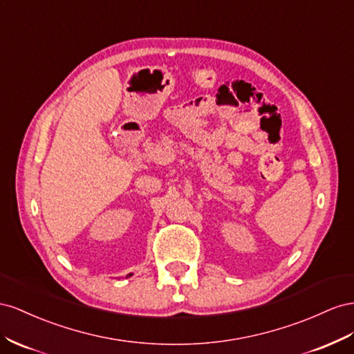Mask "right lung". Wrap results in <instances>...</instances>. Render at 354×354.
<instances>
[{
  "instance_id": "obj_1",
  "label": "right lung",
  "mask_w": 354,
  "mask_h": 354,
  "mask_svg": "<svg viewBox=\"0 0 354 354\" xmlns=\"http://www.w3.org/2000/svg\"><path fill=\"white\" fill-rule=\"evenodd\" d=\"M130 276H132V274H129V276H127V277H130Z\"/></svg>"
}]
</instances>
